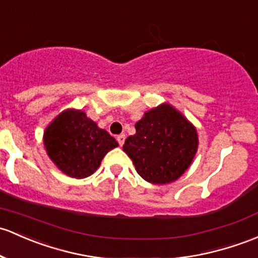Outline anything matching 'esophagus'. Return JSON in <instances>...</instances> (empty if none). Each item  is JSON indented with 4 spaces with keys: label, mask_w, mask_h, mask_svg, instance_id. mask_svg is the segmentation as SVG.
Here are the masks:
<instances>
[{
    "label": "esophagus",
    "mask_w": 258,
    "mask_h": 258,
    "mask_svg": "<svg viewBox=\"0 0 258 258\" xmlns=\"http://www.w3.org/2000/svg\"><path fill=\"white\" fill-rule=\"evenodd\" d=\"M124 140H125V135H124V134H119L117 137V141H118L119 145H120V146L124 144Z\"/></svg>",
    "instance_id": "1"
}]
</instances>
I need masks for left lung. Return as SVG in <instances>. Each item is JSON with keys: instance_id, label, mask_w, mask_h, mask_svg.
Masks as SVG:
<instances>
[{"instance_id": "1", "label": "left lung", "mask_w": 258, "mask_h": 258, "mask_svg": "<svg viewBox=\"0 0 258 258\" xmlns=\"http://www.w3.org/2000/svg\"><path fill=\"white\" fill-rule=\"evenodd\" d=\"M123 150L145 181L166 184L178 179L193 161L198 134L192 123L167 103L152 108L135 124Z\"/></svg>"}]
</instances>
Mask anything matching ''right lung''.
<instances>
[{
  "label": "right lung",
  "instance_id": "add662e5",
  "mask_svg": "<svg viewBox=\"0 0 258 258\" xmlns=\"http://www.w3.org/2000/svg\"><path fill=\"white\" fill-rule=\"evenodd\" d=\"M44 146L60 171L74 178L91 176L108 151L118 143L85 112L68 109L60 113L44 132Z\"/></svg>",
  "mask_w": 258,
  "mask_h": 258
}]
</instances>
